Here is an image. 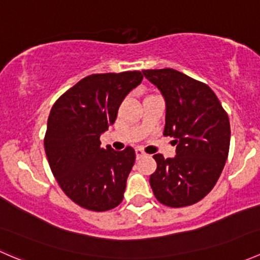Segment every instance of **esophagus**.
<instances>
[{
    "label": "esophagus",
    "instance_id": "34e87169",
    "mask_svg": "<svg viewBox=\"0 0 260 260\" xmlns=\"http://www.w3.org/2000/svg\"><path fill=\"white\" fill-rule=\"evenodd\" d=\"M145 156H146V153H145V151H143V149L136 148V157H137V159L142 158V157H145Z\"/></svg>",
    "mask_w": 260,
    "mask_h": 260
}]
</instances>
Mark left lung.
I'll use <instances>...</instances> for the list:
<instances>
[{"label":"left lung","mask_w":260,"mask_h":260,"mask_svg":"<svg viewBox=\"0 0 260 260\" xmlns=\"http://www.w3.org/2000/svg\"><path fill=\"white\" fill-rule=\"evenodd\" d=\"M166 102L164 136L174 137L176 156L154 154L149 177L157 200L170 208L192 205L205 198L221 175L230 146V123L206 84L174 69L143 70Z\"/></svg>","instance_id":"1"}]
</instances>
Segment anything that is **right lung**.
Segmentation results:
<instances>
[{
  "instance_id": "add662e5",
  "label": "right lung",
  "mask_w": 260,
  "mask_h": 260,
  "mask_svg": "<svg viewBox=\"0 0 260 260\" xmlns=\"http://www.w3.org/2000/svg\"><path fill=\"white\" fill-rule=\"evenodd\" d=\"M142 79L141 72L91 74L65 91L50 111L44 140L50 169L68 198L81 208L107 211L122 203L135 149H104L99 138Z\"/></svg>"
}]
</instances>
